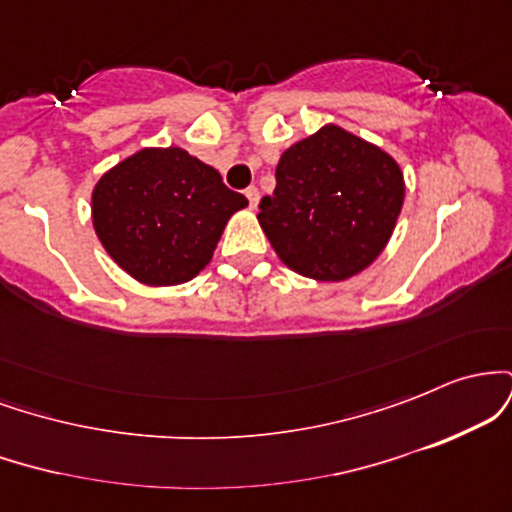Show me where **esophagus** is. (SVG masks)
I'll list each match as a JSON object with an SVG mask.
<instances>
[{
	"label": "esophagus",
	"instance_id": "obj_1",
	"mask_svg": "<svg viewBox=\"0 0 512 512\" xmlns=\"http://www.w3.org/2000/svg\"><path fill=\"white\" fill-rule=\"evenodd\" d=\"M245 197H248L250 209H257V199H260V190H257L255 185H250L248 190H245Z\"/></svg>",
	"mask_w": 512,
	"mask_h": 512
}]
</instances>
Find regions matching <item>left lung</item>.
Masks as SVG:
<instances>
[{
    "instance_id": "left-lung-1",
    "label": "left lung",
    "mask_w": 512,
    "mask_h": 512,
    "mask_svg": "<svg viewBox=\"0 0 512 512\" xmlns=\"http://www.w3.org/2000/svg\"><path fill=\"white\" fill-rule=\"evenodd\" d=\"M404 202L395 158L342 127L327 125L293 144L262 197V231L293 272L344 281L383 252Z\"/></svg>"
}]
</instances>
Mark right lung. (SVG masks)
Listing matches in <instances>:
<instances>
[{
    "label": "right lung",
    "instance_id": "obj_1",
    "mask_svg": "<svg viewBox=\"0 0 512 512\" xmlns=\"http://www.w3.org/2000/svg\"><path fill=\"white\" fill-rule=\"evenodd\" d=\"M248 204L185 149H144L93 190V226L108 255L149 286L190 281L207 267L223 226Z\"/></svg>",
    "mask_w": 512,
    "mask_h": 512
}]
</instances>
